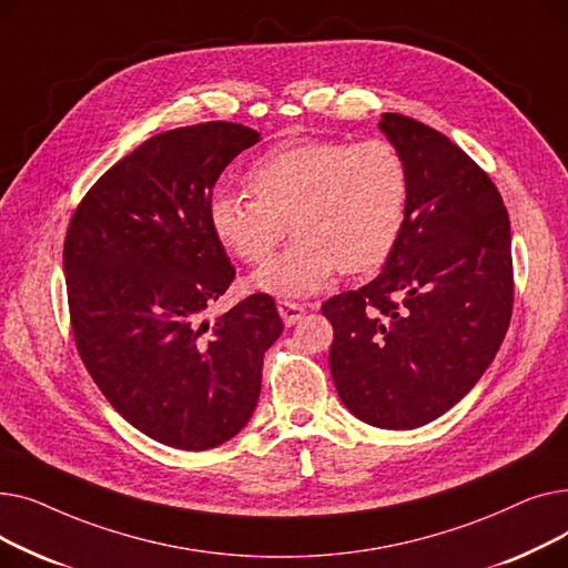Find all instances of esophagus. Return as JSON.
<instances>
[{
	"instance_id": "34e87169",
	"label": "esophagus",
	"mask_w": 568,
	"mask_h": 568,
	"mask_svg": "<svg viewBox=\"0 0 568 568\" xmlns=\"http://www.w3.org/2000/svg\"><path fill=\"white\" fill-rule=\"evenodd\" d=\"M278 313H281L283 322H285L287 326H292V324H296V322H300V320L304 317L306 311H304L302 304H294V302L281 300V302H278Z\"/></svg>"
}]
</instances>
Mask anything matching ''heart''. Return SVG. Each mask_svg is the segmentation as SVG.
<instances>
[{
	"label": "heart",
	"instance_id": "b5f03b06",
	"mask_svg": "<svg viewBox=\"0 0 568 568\" xmlns=\"http://www.w3.org/2000/svg\"><path fill=\"white\" fill-rule=\"evenodd\" d=\"M246 186L253 197L214 193L206 216L219 244L248 264L272 257L287 227L296 234L253 276L266 294L306 296L329 285L338 268L373 272L405 227L407 165L384 138L281 144L248 170Z\"/></svg>",
	"mask_w": 568,
	"mask_h": 568
}]
</instances>
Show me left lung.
<instances>
[{
	"instance_id": "obj_1",
	"label": "left lung",
	"mask_w": 568,
	"mask_h": 568,
	"mask_svg": "<svg viewBox=\"0 0 568 568\" xmlns=\"http://www.w3.org/2000/svg\"><path fill=\"white\" fill-rule=\"evenodd\" d=\"M379 131L407 165L405 227L377 278L322 313L345 407L412 430L460 403L495 359L514 308L511 225L490 176L449 138L396 112Z\"/></svg>"
}]
</instances>
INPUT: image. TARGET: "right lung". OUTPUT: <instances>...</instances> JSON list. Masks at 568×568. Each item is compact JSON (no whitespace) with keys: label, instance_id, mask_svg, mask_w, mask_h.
<instances>
[{"label":"right lung","instance_id":"obj_1","mask_svg":"<svg viewBox=\"0 0 568 568\" xmlns=\"http://www.w3.org/2000/svg\"><path fill=\"white\" fill-rule=\"evenodd\" d=\"M257 140L232 122L149 138L99 179L67 232L80 359L133 428L174 449H214L248 424L264 352L283 334L268 294L204 320L234 281L206 206L221 172Z\"/></svg>","mask_w":568,"mask_h":568}]
</instances>
